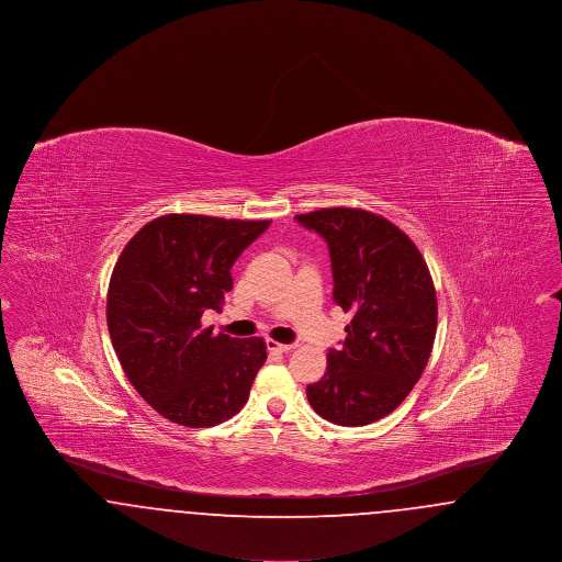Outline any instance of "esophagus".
Here are the masks:
<instances>
[{"instance_id": "34e87169", "label": "esophagus", "mask_w": 562, "mask_h": 562, "mask_svg": "<svg viewBox=\"0 0 562 562\" xmlns=\"http://www.w3.org/2000/svg\"><path fill=\"white\" fill-rule=\"evenodd\" d=\"M294 346L291 344H278V341H273V339H268V349L271 351H280V353H286V351H291Z\"/></svg>"}]
</instances>
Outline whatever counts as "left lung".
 I'll return each instance as SVG.
<instances>
[{
	"label": "left lung",
	"instance_id": "1",
	"mask_svg": "<svg viewBox=\"0 0 562 562\" xmlns=\"http://www.w3.org/2000/svg\"><path fill=\"white\" fill-rule=\"evenodd\" d=\"M294 218L328 244L333 299L353 314L307 401L330 424H373L401 406L428 364L438 303L426 259L394 223L362 209Z\"/></svg>",
	"mask_w": 562,
	"mask_h": 562
}]
</instances>
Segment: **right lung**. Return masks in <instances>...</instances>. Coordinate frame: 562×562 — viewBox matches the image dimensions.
<instances>
[{
    "mask_svg": "<svg viewBox=\"0 0 562 562\" xmlns=\"http://www.w3.org/2000/svg\"><path fill=\"white\" fill-rule=\"evenodd\" d=\"M271 221L164 214L128 241L109 280L108 326L134 390L161 417L211 428L248 401L268 358L261 337L204 328L234 289L232 266Z\"/></svg>",
    "mask_w": 562,
    "mask_h": 562,
    "instance_id": "add662e5",
    "label": "right lung"
}]
</instances>
